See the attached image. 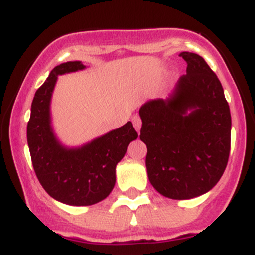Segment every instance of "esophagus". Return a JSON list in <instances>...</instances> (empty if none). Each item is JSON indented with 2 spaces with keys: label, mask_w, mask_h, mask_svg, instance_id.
Returning a JSON list of instances; mask_svg holds the SVG:
<instances>
[{
  "label": "esophagus",
  "mask_w": 255,
  "mask_h": 255,
  "mask_svg": "<svg viewBox=\"0 0 255 255\" xmlns=\"http://www.w3.org/2000/svg\"><path fill=\"white\" fill-rule=\"evenodd\" d=\"M133 125H134V128H135L137 133H139L140 128H141V119H140L139 116H134V118H133Z\"/></svg>",
  "instance_id": "34e87169"
}]
</instances>
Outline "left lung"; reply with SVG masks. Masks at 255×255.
I'll list each match as a JSON object with an SVG mask.
<instances>
[{"label": "left lung", "mask_w": 255, "mask_h": 255, "mask_svg": "<svg viewBox=\"0 0 255 255\" xmlns=\"http://www.w3.org/2000/svg\"><path fill=\"white\" fill-rule=\"evenodd\" d=\"M180 56L187 74L168 98L146 102L139 114L148 180L164 197L184 200L209 192L223 175L231 116L221 81L204 58L188 51Z\"/></svg>", "instance_id": "1"}]
</instances>
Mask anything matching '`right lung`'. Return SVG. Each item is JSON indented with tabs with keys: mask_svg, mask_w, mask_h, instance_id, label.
I'll list each match as a JSON object with an SVG mask.
<instances>
[{
	"mask_svg": "<svg viewBox=\"0 0 255 255\" xmlns=\"http://www.w3.org/2000/svg\"><path fill=\"white\" fill-rule=\"evenodd\" d=\"M84 68L80 61L55 67L34 95L27 124V144L37 178L50 197L73 206L97 204L110 194L116 165L137 137L129 121L78 148H67L57 141L50 125V99L57 77Z\"/></svg>",
	"mask_w": 255,
	"mask_h": 255,
	"instance_id": "1",
	"label": "right lung"
}]
</instances>
